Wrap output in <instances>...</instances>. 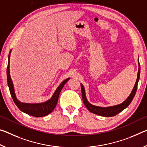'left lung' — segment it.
I'll list each match as a JSON object with an SVG mask.
<instances>
[{
  "mask_svg": "<svg viewBox=\"0 0 147 147\" xmlns=\"http://www.w3.org/2000/svg\"><path fill=\"white\" fill-rule=\"evenodd\" d=\"M139 60V59H138ZM140 64L139 62V71L138 73H137V78L136 82V84L134 86V89H133L131 94L129 95V96L127 97V99L125 101L123 102L122 103L116 106L113 107H100L97 106L93 105L90 104L89 102L88 101L86 97L85 94V90L84 88L83 85L81 84V90H82V100L83 103L84 104L86 108L88 109V110L90 111L91 113L96 114L102 116H106V117H111V116H114L116 115H118V113H120V112H122L124 109H125L126 107L129 106V105L131 103V101L134 99V97L136 95V91L137 89V84H138V82L139 80V77H140Z\"/></svg>",
  "mask_w": 147,
  "mask_h": 147,
  "instance_id": "left-lung-1",
  "label": "left lung"
}]
</instances>
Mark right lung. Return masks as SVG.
Listing matches in <instances>:
<instances>
[{
  "label": "right lung",
  "mask_w": 147,
  "mask_h": 147,
  "mask_svg": "<svg viewBox=\"0 0 147 147\" xmlns=\"http://www.w3.org/2000/svg\"><path fill=\"white\" fill-rule=\"evenodd\" d=\"M10 52L9 53L8 55V67H7V82H8V86L9 87V90H10V92L11 94V96L12 97L13 101L14 102L20 110L22 111L23 113L27 114L34 117H42V116H44L48 115V114L52 113L55 109V106H56L58 98H59L60 92L63 88L64 85L65 84L67 81L69 80V78H67L66 80L63 81L61 84H60L55 92L53 94V96L48 101L44 102V103H35V104H31V103H22L18 101L17 97L16 96L15 92H14V88H13V82L11 81V79L10 75Z\"/></svg>",
  "instance_id": "obj_1"
}]
</instances>
